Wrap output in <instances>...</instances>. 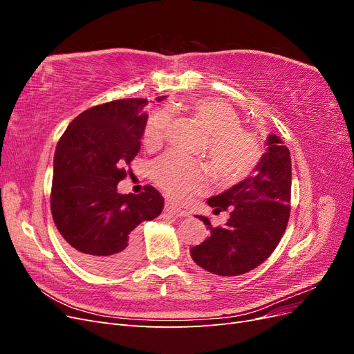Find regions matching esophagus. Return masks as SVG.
<instances>
[{
    "instance_id": "34e87169",
    "label": "esophagus",
    "mask_w": 354,
    "mask_h": 354,
    "mask_svg": "<svg viewBox=\"0 0 354 354\" xmlns=\"http://www.w3.org/2000/svg\"><path fill=\"white\" fill-rule=\"evenodd\" d=\"M165 209H167L168 212H171V214H174V216H177V217H189V212H187V211L177 208V207L174 205V203H171V202H167V203H165Z\"/></svg>"
}]
</instances>
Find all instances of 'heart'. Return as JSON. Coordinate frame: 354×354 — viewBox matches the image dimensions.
<instances>
[{"instance_id": "b5f03b06", "label": "heart", "mask_w": 354, "mask_h": 354, "mask_svg": "<svg viewBox=\"0 0 354 354\" xmlns=\"http://www.w3.org/2000/svg\"><path fill=\"white\" fill-rule=\"evenodd\" d=\"M186 109L209 133L208 152L218 176L226 181H239L250 176L261 158V145L251 131L241 127L238 113L218 99L192 100ZM169 125V113L162 109L151 116L145 142L156 146L164 140ZM152 174L156 185L174 201L185 202L207 187L208 176L199 160L171 151L155 160Z\"/></svg>"}]
</instances>
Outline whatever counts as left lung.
I'll return each mask as SVG.
<instances>
[{"instance_id": "1", "label": "left lung", "mask_w": 354, "mask_h": 354, "mask_svg": "<svg viewBox=\"0 0 354 354\" xmlns=\"http://www.w3.org/2000/svg\"><path fill=\"white\" fill-rule=\"evenodd\" d=\"M266 152L252 173L207 202L214 214L229 211L224 226L209 229V236L190 248L194 261L212 274L238 276L260 266L274 251L291 212V156L282 138L269 134Z\"/></svg>"}]
</instances>
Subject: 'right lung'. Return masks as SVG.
<instances>
[{
  "instance_id": "right-lung-1",
  "label": "right lung",
  "mask_w": 354,
  "mask_h": 354,
  "mask_svg": "<svg viewBox=\"0 0 354 354\" xmlns=\"http://www.w3.org/2000/svg\"><path fill=\"white\" fill-rule=\"evenodd\" d=\"M146 104V99H122L94 106L75 118L56 146L53 220L71 255L94 273L130 269L140 254L138 224L164 208V198L152 186L140 195L118 194L127 176L124 165L140 152Z\"/></svg>"
}]
</instances>
